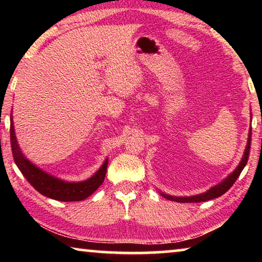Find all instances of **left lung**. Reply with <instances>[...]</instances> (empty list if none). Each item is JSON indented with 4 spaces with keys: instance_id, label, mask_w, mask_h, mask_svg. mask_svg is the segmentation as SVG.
<instances>
[{
    "instance_id": "obj_1",
    "label": "left lung",
    "mask_w": 262,
    "mask_h": 262,
    "mask_svg": "<svg viewBox=\"0 0 262 262\" xmlns=\"http://www.w3.org/2000/svg\"><path fill=\"white\" fill-rule=\"evenodd\" d=\"M251 135H252V128H250V134H248V141H247V145L245 149V154L242 158V162L239 163V165L237 166L236 170H234L231 174H230L227 179H224L221 184L216 185L215 187L210 188L209 190H207L206 193L199 194V195H194V196H186V198H176V196H171V195H166L161 193L164 198H166L167 200L171 201H176V202H181V203H186V202H203V201H208V200H212V199L219 198L221 195H223L225 192L231 188V186L236 183V180L239 176H241L243 168L245 167L248 161V156H250V149H251Z\"/></svg>"
}]
</instances>
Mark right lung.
<instances>
[{"label":"right lung","mask_w":262,"mask_h":262,"mask_svg":"<svg viewBox=\"0 0 262 262\" xmlns=\"http://www.w3.org/2000/svg\"><path fill=\"white\" fill-rule=\"evenodd\" d=\"M10 143L12 156H14L16 165L18 166L21 173L26 178V180L38 190L39 193L45 195L47 198L54 199L57 201H82L84 199L95 192L99 186L104 183L106 170H107V159L104 162L103 165L96 172L94 177L85 181L81 183H66L57 178H54L53 176L47 174L40 168L33 165L26 159L23 154L19 150L18 144H17L14 123H10Z\"/></svg>","instance_id":"obj_1"}]
</instances>
